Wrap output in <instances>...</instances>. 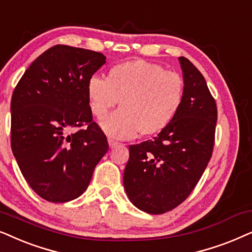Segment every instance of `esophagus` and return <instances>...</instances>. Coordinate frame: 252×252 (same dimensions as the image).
I'll return each mask as SVG.
<instances>
[{"label":"esophagus","mask_w":252,"mask_h":252,"mask_svg":"<svg viewBox=\"0 0 252 252\" xmlns=\"http://www.w3.org/2000/svg\"><path fill=\"white\" fill-rule=\"evenodd\" d=\"M108 144H109V147H115V146H117L119 145V142H116V140H114V139H108Z\"/></svg>","instance_id":"obj_1"}]
</instances>
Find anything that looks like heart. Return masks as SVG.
Instances as JSON below:
<instances>
[{"label":"heart","instance_id":"b5f03b06","mask_svg":"<svg viewBox=\"0 0 252 252\" xmlns=\"http://www.w3.org/2000/svg\"><path fill=\"white\" fill-rule=\"evenodd\" d=\"M92 115L101 119L120 101L121 109L101 121L107 135L132 138L150 136L168 126L181 108L184 80L179 72L157 63L131 61L113 66L106 79L92 76L87 83Z\"/></svg>","mask_w":252,"mask_h":252}]
</instances>
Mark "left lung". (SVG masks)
Returning a JSON list of instances; mask_svg holds the SVG:
<instances>
[{"mask_svg": "<svg viewBox=\"0 0 252 252\" xmlns=\"http://www.w3.org/2000/svg\"><path fill=\"white\" fill-rule=\"evenodd\" d=\"M184 80L181 108L153 139L129 146L123 184L130 202L150 214L172 211L197 186L212 157L218 119L205 78L179 58Z\"/></svg>", "mask_w": 252, "mask_h": 252, "instance_id": "8db88e82", "label": "left lung"}]
</instances>
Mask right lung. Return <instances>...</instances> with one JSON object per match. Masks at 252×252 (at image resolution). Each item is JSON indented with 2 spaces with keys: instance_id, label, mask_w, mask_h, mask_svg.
<instances>
[{
  "instance_id": "add662e5",
  "label": "right lung",
  "mask_w": 252,
  "mask_h": 252,
  "mask_svg": "<svg viewBox=\"0 0 252 252\" xmlns=\"http://www.w3.org/2000/svg\"><path fill=\"white\" fill-rule=\"evenodd\" d=\"M105 63L101 53L56 45L29 66L12 93V153L29 186L48 202L79 197L108 151L87 95L89 79Z\"/></svg>"
}]
</instances>
